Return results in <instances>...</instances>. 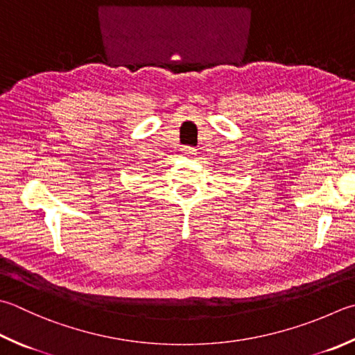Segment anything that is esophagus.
<instances>
[{"label": "esophagus", "mask_w": 355, "mask_h": 355, "mask_svg": "<svg viewBox=\"0 0 355 355\" xmlns=\"http://www.w3.org/2000/svg\"><path fill=\"white\" fill-rule=\"evenodd\" d=\"M182 155H184V156H195V155H196V150L193 148V146H184V148H182Z\"/></svg>", "instance_id": "obj_1"}]
</instances>
